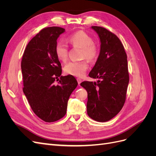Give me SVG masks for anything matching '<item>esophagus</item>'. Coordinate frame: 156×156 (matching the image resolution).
<instances>
[{
  "instance_id": "34e87169",
  "label": "esophagus",
  "mask_w": 156,
  "mask_h": 156,
  "mask_svg": "<svg viewBox=\"0 0 156 156\" xmlns=\"http://www.w3.org/2000/svg\"><path fill=\"white\" fill-rule=\"evenodd\" d=\"M77 82H78L79 85H80V84H81V83L82 82V79H80V78H77Z\"/></svg>"
}]
</instances>
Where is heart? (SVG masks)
I'll use <instances>...</instances> for the list:
<instances>
[{
    "label": "heart",
    "mask_w": 156,
    "mask_h": 156,
    "mask_svg": "<svg viewBox=\"0 0 156 156\" xmlns=\"http://www.w3.org/2000/svg\"><path fill=\"white\" fill-rule=\"evenodd\" d=\"M68 41L75 48L82 49L81 58H86L90 61L96 60L99 55V49L94 43L92 37L84 31H78L68 37ZM55 55L61 62L68 59V48L62 41H58L55 48ZM88 68V63L86 60L71 61L65 65L64 70L66 73L75 77H82Z\"/></svg>",
    "instance_id": "heart-1"
}]
</instances>
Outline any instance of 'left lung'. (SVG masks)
Instances as JSON below:
<instances>
[{
    "label": "left lung",
    "mask_w": 156,
    "mask_h": 156,
    "mask_svg": "<svg viewBox=\"0 0 156 156\" xmlns=\"http://www.w3.org/2000/svg\"><path fill=\"white\" fill-rule=\"evenodd\" d=\"M100 37V53L89 76L97 82L83 81L88 93L87 114L104 122L115 117L123 107L129 83L127 55L120 39L105 28L92 26Z\"/></svg>",
    "instance_id": "8db88e82"
}]
</instances>
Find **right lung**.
Listing matches in <instances>:
<instances>
[{"mask_svg":"<svg viewBox=\"0 0 156 156\" xmlns=\"http://www.w3.org/2000/svg\"><path fill=\"white\" fill-rule=\"evenodd\" d=\"M63 28H44L27 44L21 60L23 90L32 110L40 119L53 122L66 113L71 94L77 86L72 75L62 76L55 52Z\"/></svg>","mask_w":156,"mask_h":156,"instance_id":"right-lung-1","label":"right lung"}]
</instances>
